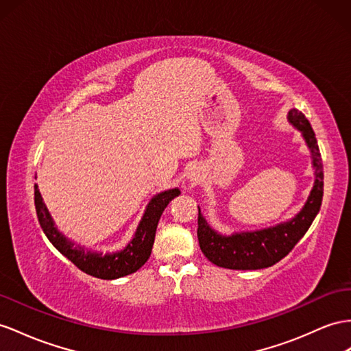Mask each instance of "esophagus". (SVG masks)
<instances>
[{
	"mask_svg": "<svg viewBox=\"0 0 351 351\" xmlns=\"http://www.w3.org/2000/svg\"><path fill=\"white\" fill-rule=\"evenodd\" d=\"M190 181L191 182H194V184H197V182H200V176L197 175V173H193L191 176H190Z\"/></svg>",
	"mask_w": 351,
	"mask_h": 351,
	"instance_id": "1",
	"label": "esophagus"
}]
</instances>
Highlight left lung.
Segmentation results:
<instances>
[{
  "mask_svg": "<svg viewBox=\"0 0 351 351\" xmlns=\"http://www.w3.org/2000/svg\"><path fill=\"white\" fill-rule=\"evenodd\" d=\"M287 120L302 133L313 156L316 181L308 200L291 221L264 230L234 232L231 236H222L215 231L203 218L199 208L197 237L202 252L212 264L230 269H261L271 267L291 252L319 213L323 199V165L316 134L305 115L295 108L287 114Z\"/></svg>",
  "mask_w": 351,
  "mask_h": 351,
  "instance_id": "obj_1",
  "label": "left lung"
}]
</instances>
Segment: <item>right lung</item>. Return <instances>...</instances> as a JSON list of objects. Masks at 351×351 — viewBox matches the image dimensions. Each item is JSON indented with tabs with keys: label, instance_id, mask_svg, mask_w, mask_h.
Wrapping results in <instances>:
<instances>
[{
	"label": "right lung",
	"instance_id": "add662e5",
	"mask_svg": "<svg viewBox=\"0 0 351 351\" xmlns=\"http://www.w3.org/2000/svg\"><path fill=\"white\" fill-rule=\"evenodd\" d=\"M34 191L38 222L51 245L82 271L88 276L104 278V280H112V278L132 274L148 261L161 213L176 195L181 194L178 188H173V190H167L152 197L130 243L119 252L102 254L90 252L84 246L75 245L73 240L66 239L60 231H58L46 204L43 202L38 185L34 186Z\"/></svg>",
	"mask_w": 351,
	"mask_h": 351
}]
</instances>
